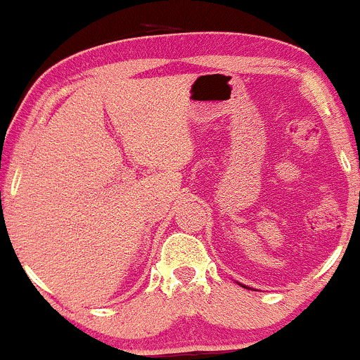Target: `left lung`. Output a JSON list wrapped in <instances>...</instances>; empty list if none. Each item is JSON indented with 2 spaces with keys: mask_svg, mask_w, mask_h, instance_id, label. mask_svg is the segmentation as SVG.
Listing matches in <instances>:
<instances>
[{
  "mask_svg": "<svg viewBox=\"0 0 360 360\" xmlns=\"http://www.w3.org/2000/svg\"><path fill=\"white\" fill-rule=\"evenodd\" d=\"M243 288H245V286H243Z\"/></svg>",
  "mask_w": 360,
  "mask_h": 360,
  "instance_id": "8db88e82",
  "label": "left lung"
}]
</instances>
